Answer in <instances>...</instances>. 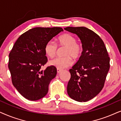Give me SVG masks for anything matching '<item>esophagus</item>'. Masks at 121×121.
Wrapping results in <instances>:
<instances>
[{"label":"esophagus","instance_id":"obj_1","mask_svg":"<svg viewBox=\"0 0 121 121\" xmlns=\"http://www.w3.org/2000/svg\"><path fill=\"white\" fill-rule=\"evenodd\" d=\"M61 71H62L61 70H60V69H57V72L58 73H60V72Z\"/></svg>","mask_w":121,"mask_h":121}]
</instances>
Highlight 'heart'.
<instances>
[{
	"label": "heart",
	"mask_w": 121,
	"mask_h": 121,
	"mask_svg": "<svg viewBox=\"0 0 121 121\" xmlns=\"http://www.w3.org/2000/svg\"><path fill=\"white\" fill-rule=\"evenodd\" d=\"M76 39L72 35L65 34L57 39L59 46L66 48L64 57H56L49 61L50 65L59 69H63L72 65L71 58L74 60L78 59L82 52V47L76 42ZM45 52L50 57H53L57 51V46L52 41H49L45 46Z\"/></svg>",
	"instance_id": "b5f03b06"
}]
</instances>
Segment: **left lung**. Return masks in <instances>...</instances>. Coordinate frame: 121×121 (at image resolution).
Masks as SVG:
<instances>
[{
    "label": "left lung",
    "instance_id": "8db88e82",
    "mask_svg": "<svg viewBox=\"0 0 121 121\" xmlns=\"http://www.w3.org/2000/svg\"><path fill=\"white\" fill-rule=\"evenodd\" d=\"M64 29L80 38L83 51L77 62L69 70L67 87L70 98L87 102L100 92L109 69V59L104 41L92 30L85 27H66Z\"/></svg>",
    "mask_w": 121,
    "mask_h": 121
}]
</instances>
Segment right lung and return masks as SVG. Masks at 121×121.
<instances>
[{"mask_svg": "<svg viewBox=\"0 0 121 121\" xmlns=\"http://www.w3.org/2000/svg\"><path fill=\"white\" fill-rule=\"evenodd\" d=\"M63 31L59 27H37L22 34L14 44L9 55L8 67L13 85L27 99L38 100L48 93L57 69L50 66L41 70L48 61L45 46Z\"/></svg>", "mask_w": 121, "mask_h": 121, "instance_id": "obj_1", "label": "right lung"}]
</instances>
